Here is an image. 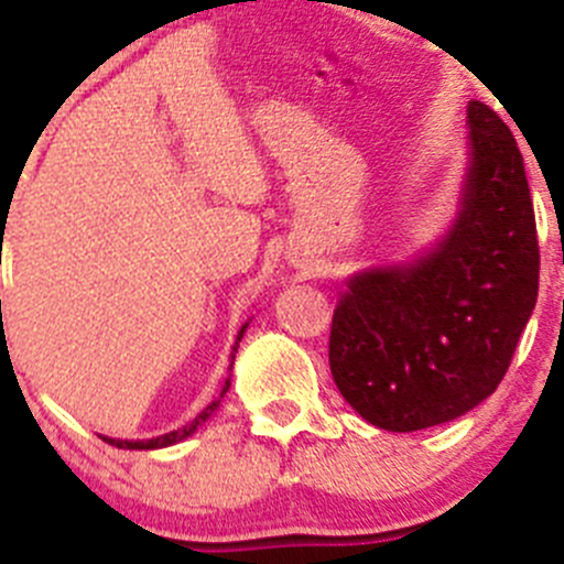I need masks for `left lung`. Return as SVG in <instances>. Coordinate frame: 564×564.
Returning a JSON list of instances; mask_svg holds the SVG:
<instances>
[{"instance_id": "left-lung-1", "label": "left lung", "mask_w": 564, "mask_h": 564, "mask_svg": "<svg viewBox=\"0 0 564 564\" xmlns=\"http://www.w3.org/2000/svg\"><path fill=\"white\" fill-rule=\"evenodd\" d=\"M469 124L471 169L451 237L414 264L357 275L329 327L340 395L384 431L447 423L491 395L538 300L524 158L494 108L471 100Z\"/></svg>"}]
</instances>
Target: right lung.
Returning a JSON list of instances; mask_svg holds the SVG:
<instances>
[{
    "instance_id": "1",
    "label": "right lung",
    "mask_w": 564,
    "mask_h": 564,
    "mask_svg": "<svg viewBox=\"0 0 564 564\" xmlns=\"http://www.w3.org/2000/svg\"><path fill=\"white\" fill-rule=\"evenodd\" d=\"M242 333H246V327L240 329V335H237V340L242 338ZM235 351H237V346H235ZM229 379H226V384H224V392L229 390ZM224 392H220V398H224ZM220 398H215L213 403H209L207 409H204L202 414H198L196 420H193L191 425H185V429H180V431H172V434H163V436H158V440H147V442H128V440H108V436H104V442H108V445H117V447H122V451H155V447H169V445H174V442H182L185 440V436H191L193 431L198 429V425L204 423V420L209 417V414L215 412V406H218L220 403Z\"/></svg>"
}]
</instances>
